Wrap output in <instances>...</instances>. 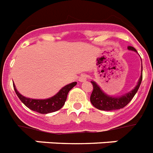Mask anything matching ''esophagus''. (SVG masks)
<instances>
[{
    "label": "esophagus",
    "instance_id": "1",
    "mask_svg": "<svg viewBox=\"0 0 153 153\" xmlns=\"http://www.w3.org/2000/svg\"><path fill=\"white\" fill-rule=\"evenodd\" d=\"M87 78H88V76L86 74H82V75H80V76L79 77L78 80L80 81V82H84V81H86Z\"/></svg>",
    "mask_w": 153,
    "mask_h": 153
}]
</instances>
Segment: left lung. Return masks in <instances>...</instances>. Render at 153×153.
<instances>
[{"instance_id": "1", "label": "left lung", "mask_w": 153, "mask_h": 153, "mask_svg": "<svg viewBox=\"0 0 153 153\" xmlns=\"http://www.w3.org/2000/svg\"><path fill=\"white\" fill-rule=\"evenodd\" d=\"M127 48L129 51L137 52L136 49L134 48L133 46H129ZM141 69H142V67H141ZM141 80H142V69H141V74H140V76L139 78L138 82L135 86V88L131 91H128V92L120 96H114L107 95V93H105L104 91H102L96 81L91 80V83L93 85V91L91 92L90 101L94 107L97 109L101 110V111H114V110L123 108L131 101L132 99L135 96V94L137 93V91L140 87Z\"/></svg>"}]
</instances>
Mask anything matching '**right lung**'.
<instances>
[{
	"label": "right lung",
	"instance_id": "1",
	"mask_svg": "<svg viewBox=\"0 0 153 153\" xmlns=\"http://www.w3.org/2000/svg\"><path fill=\"white\" fill-rule=\"evenodd\" d=\"M76 84H77L76 82H73L67 84L62 89H60V91L56 95L44 100H36V99L25 97L17 91L15 84H13V87L17 96L27 107L31 111H36L40 114H48L58 111L64 106L69 91L73 87L76 86Z\"/></svg>",
	"mask_w": 153,
	"mask_h": 153
}]
</instances>
